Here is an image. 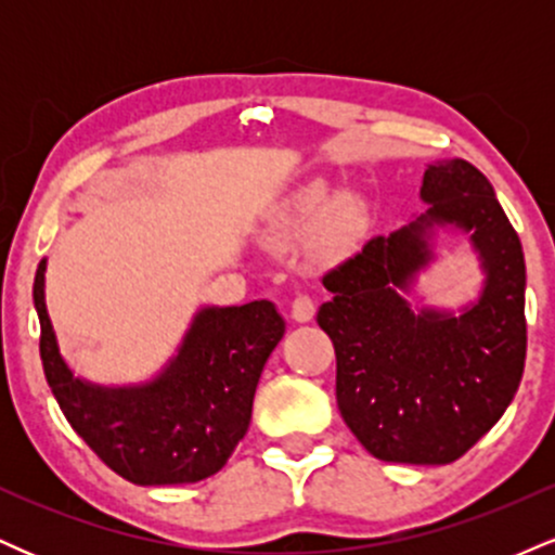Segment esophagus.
<instances>
[{
	"label": "esophagus",
	"mask_w": 555,
	"mask_h": 555,
	"mask_svg": "<svg viewBox=\"0 0 555 555\" xmlns=\"http://www.w3.org/2000/svg\"><path fill=\"white\" fill-rule=\"evenodd\" d=\"M315 313V302L310 295H297L292 299V318H295L297 323H308L310 318Z\"/></svg>",
	"instance_id": "1"
}]
</instances>
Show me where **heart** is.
I'll list each match as a JSON object with an SVG mask.
<instances>
[{
  "label": "heart",
  "mask_w": 555,
  "mask_h": 555,
  "mask_svg": "<svg viewBox=\"0 0 555 555\" xmlns=\"http://www.w3.org/2000/svg\"><path fill=\"white\" fill-rule=\"evenodd\" d=\"M334 193H331L328 184L323 182H313L297 195L295 203V224L299 229L313 227L321 219H326L334 208ZM362 227V206L352 197L341 201L336 206L334 216H331L328 227H326V242L328 245H347L349 240L358 234V229Z\"/></svg>",
  "instance_id": "obj_1"
}]
</instances>
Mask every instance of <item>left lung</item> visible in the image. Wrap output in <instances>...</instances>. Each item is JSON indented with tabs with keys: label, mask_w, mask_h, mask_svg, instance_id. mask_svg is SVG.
I'll use <instances>...</instances> for the list:
<instances>
[{
	"label": "left lung",
	"mask_w": 555,
	"mask_h": 555,
	"mask_svg": "<svg viewBox=\"0 0 555 555\" xmlns=\"http://www.w3.org/2000/svg\"><path fill=\"white\" fill-rule=\"evenodd\" d=\"M430 208L323 273L318 326L334 341L336 404L375 460L449 464L512 404L527 354L525 253L493 188L464 158L430 164ZM474 232L487 289L462 317L412 314L399 288L427 264L429 229Z\"/></svg>",
	"instance_id": "obj_1"
}]
</instances>
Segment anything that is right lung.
<instances>
[{
  "label": "right lung",
  "instance_id": "1",
  "mask_svg": "<svg viewBox=\"0 0 555 555\" xmlns=\"http://www.w3.org/2000/svg\"><path fill=\"white\" fill-rule=\"evenodd\" d=\"M43 271L47 260L34 279L43 375L93 454L135 486H180L219 473L247 433L258 378L284 336L276 308L256 299L201 310L156 380L104 388L75 378L62 360L43 302Z\"/></svg>",
  "mask_w": 555,
  "mask_h": 555
}]
</instances>
